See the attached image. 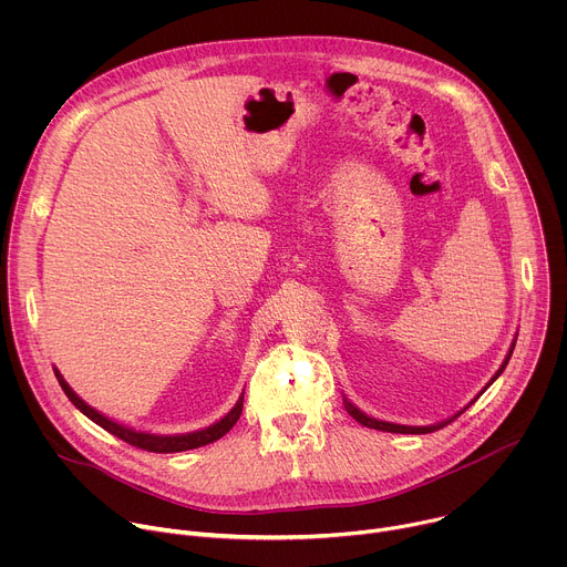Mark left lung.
<instances>
[{
  "label": "left lung",
  "instance_id": "obj_1",
  "mask_svg": "<svg viewBox=\"0 0 567 567\" xmlns=\"http://www.w3.org/2000/svg\"><path fill=\"white\" fill-rule=\"evenodd\" d=\"M516 346V343H514ZM514 346H512V350H509V354H507V359H505V363L501 365V370L496 372V377L492 379V383L503 374V370L507 368V363H509V359H512V352H514ZM343 403H346V411L359 422V424H363V426H368V429H374V431H388V433H411V435H424V433H433V431H440V429H444L446 424H451L453 420H446V422H442V424H435V426H401V424H390V422H379V420H372V417H368V415H363L357 406H352V403L348 401V399H343Z\"/></svg>",
  "mask_w": 567,
  "mask_h": 567
}]
</instances>
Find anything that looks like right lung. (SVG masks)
Returning a JSON list of instances; mask_svg holds the SVG:
<instances>
[{"instance_id": "right-lung-1", "label": "right lung", "mask_w": 567, "mask_h": 567, "mask_svg": "<svg viewBox=\"0 0 567 567\" xmlns=\"http://www.w3.org/2000/svg\"><path fill=\"white\" fill-rule=\"evenodd\" d=\"M55 377H58V381H60L64 394L69 396V401L73 403V406H75L80 413L87 415L92 422H96L101 429H105V431L112 433L114 437H118V440H123V442H127V444H132V446H136V449L150 451V453H179V451L199 449V446H206V444L219 440V437L226 435V433L235 426V422L239 420V415H241V401H245V394H241V396L237 399L235 406H233V411H230L224 420H219L217 424H213V426H208V429H204V431L188 433V435H150V433H138V431H134V429H127V426H123V424H116V422L107 420L105 415H101L99 411H94L92 406H87V403H85L83 399H80V396L66 385V381L60 377V372H55Z\"/></svg>"}]
</instances>
